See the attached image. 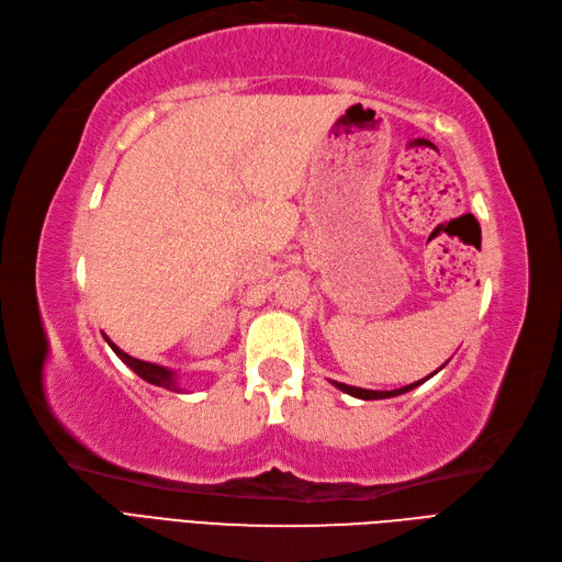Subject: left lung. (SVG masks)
Instances as JSON below:
<instances>
[{
    "label": "left lung",
    "mask_w": 562,
    "mask_h": 562,
    "mask_svg": "<svg viewBox=\"0 0 562 562\" xmlns=\"http://www.w3.org/2000/svg\"><path fill=\"white\" fill-rule=\"evenodd\" d=\"M443 367V364H441ZM439 367V370H441ZM437 370V372H439ZM435 374V372H432ZM430 374V376H432ZM430 376H425V379H420V381H416V383H409V385H404V389H397V391H367V389H356V385H346V383H339V381H330V383H335L339 391H344V393H348V395H353V397H358V400H385V397H395V395H402V393H409V391H414L416 385H420L423 381H428Z\"/></svg>",
    "instance_id": "obj_1"
}]
</instances>
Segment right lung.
Masks as SVG:
<instances>
[{
	"label": "right lung",
	"mask_w": 562,
	"mask_h": 562,
	"mask_svg": "<svg viewBox=\"0 0 562 562\" xmlns=\"http://www.w3.org/2000/svg\"><path fill=\"white\" fill-rule=\"evenodd\" d=\"M106 339V337H104ZM109 341V339H106ZM109 346L113 348V353L119 356L130 370L134 372V374H139L144 381H148V383H153V385H160V389H167V391H173V393H181V389H179V383H177V374H173L171 370H167V367H162V364H153V362H144V360H139V358H132V356H127L125 351H121L119 346H115L113 341H109Z\"/></svg>",
	"instance_id": "obj_1"
}]
</instances>
